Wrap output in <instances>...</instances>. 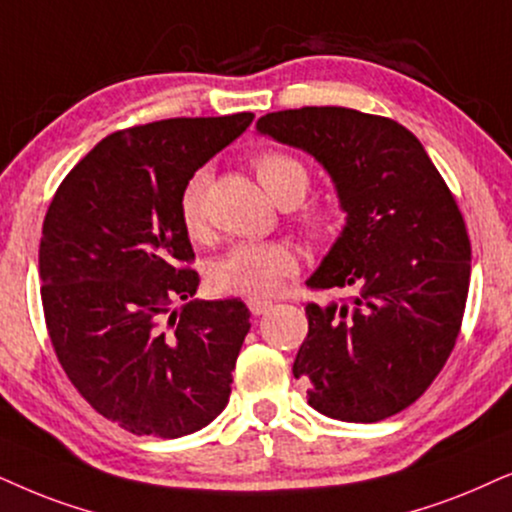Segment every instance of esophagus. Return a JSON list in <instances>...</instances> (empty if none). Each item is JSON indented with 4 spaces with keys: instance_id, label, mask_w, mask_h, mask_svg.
Listing matches in <instances>:
<instances>
[{
    "instance_id": "obj_1",
    "label": "esophagus",
    "mask_w": 512,
    "mask_h": 512,
    "mask_svg": "<svg viewBox=\"0 0 512 512\" xmlns=\"http://www.w3.org/2000/svg\"><path fill=\"white\" fill-rule=\"evenodd\" d=\"M248 307H250L252 316H262L271 309V302L269 300H248Z\"/></svg>"
}]
</instances>
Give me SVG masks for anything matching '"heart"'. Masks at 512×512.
Returning <instances> with one entry per match:
<instances>
[{"label":"heart","instance_id":"b5f03b06","mask_svg":"<svg viewBox=\"0 0 512 512\" xmlns=\"http://www.w3.org/2000/svg\"><path fill=\"white\" fill-rule=\"evenodd\" d=\"M252 170L260 184L278 205L300 203L309 191V170L300 158L278 148H264L252 155ZM210 179L205 172L191 174L179 193V219L191 241H205L210 234L205 193ZM302 224L309 234L323 236L328 231V217L321 210H307ZM297 271V255L286 243H238L224 252L210 269V283L219 295H236L260 300L274 295Z\"/></svg>","mask_w":512,"mask_h":512}]
</instances>
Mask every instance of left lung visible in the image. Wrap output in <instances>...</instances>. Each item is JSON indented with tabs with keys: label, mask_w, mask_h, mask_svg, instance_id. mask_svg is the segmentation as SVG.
I'll return each mask as SVG.
<instances>
[{
	"label": "left lung",
	"mask_w": 512,
	"mask_h": 512,
	"mask_svg": "<svg viewBox=\"0 0 512 512\" xmlns=\"http://www.w3.org/2000/svg\"><path fill=\"white\" fill-rule=\"evenodd\" d=\"M257 129L312 153L347 212L307 288L357 295L307 302L293 375L323 416L390 418L423 397L461 333L470 238L454 193L423 144L383 115L304 106L262 115Z\"/></svg>",
	"instance_id": "1"
}]
</instances>
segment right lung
I'll list each match as a JSON object with an SVG mask.
<instances>
[{"label": "right lung", "mask_w": 512, "mask_h": 512, "mask_svg": "<svg viewBox=\"0 0 512 512\" xmlns=\"http://www.w3.org/2000/svg\"><path fill=\"white\" fill-rule=\"evenodd\" d=\"M252 118L118 129L51 198L40 241L51 347L84 401L132 435H191L229 404L250 312L238 297L170 312L200 283L179 193Z\"/></svg>", "instance_id": "right-lung-1"}]
</instances>
